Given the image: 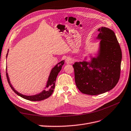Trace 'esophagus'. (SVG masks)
<instances>
[{
  "mask_svg": "<svg viewBox=\"0 0 131 131\" xmlns=\"http://www.w3.org/2000/svg\"><path fill=\"white\" fill-rule=\"evenodd\" d=\"M66 62L67 64H70V63H72L73 62V60L71 58L67 57L66 59Z\"/></svg>",
  "mask_w": 131,
  "mask_h": 131,
  "instance_id": "esophagus-1",
  "label": "esophagus"
}]
</instances>
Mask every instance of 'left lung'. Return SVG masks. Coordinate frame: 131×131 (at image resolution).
Wrapping results in <instances>:
<instances>
[{"label":"left lung","instance_id":"8db88e82","mask_svg":"<svg viewBox=\"0 0 131 131\" xmlns=\"http://www.w3.org/2000/svg\"><path fill=\"white\" fill-rule=\"evenodd\" d=\"M97 38L101 39L97 57L90 62H75V81L82 93L98 95L113 89L119 80L122 52L115 34L108 28L102 27Z\"/></svg>","mask_w":131,"mask_h":131}]
</instances>
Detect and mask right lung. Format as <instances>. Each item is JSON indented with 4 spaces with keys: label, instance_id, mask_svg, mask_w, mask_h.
<instances>
[{
    "label": "right lung",
    "instance_id": "obj_1",
    "mask_svg": "<svg viewBox=\"0 0 131 131\" xmlns=\"http://www.w3.org/2000/svg\"><path fill=\"white\" fill-rule=\"evenodd\" d=\"M7 56V53L6 54V57ZM64 61H62L61 62L55 66L51 70V73L50 74V76L49 77L48 81L47 82V85L46 86V90H44L42 91V92L38 94L34 95V96H25V95H23L22 94H21L18 93L17 91H16L13 86H12L11 83L9 80V78L8 77V74L6 72V77H7V80L8 81L9 84L10 86L11 87V89L13 90L15 93H16L19 96L22 97L23 98L26 99V100L31 101H42L43 100H45V99L49 98L52 93L53 92V90L55 87V81H56V79L57 77V75L58 73L60 72V70L62 69V67L64 64Z\"/></svg>",
    "mask_w": 131,
    "mask_h": 131
}]
</instances>
